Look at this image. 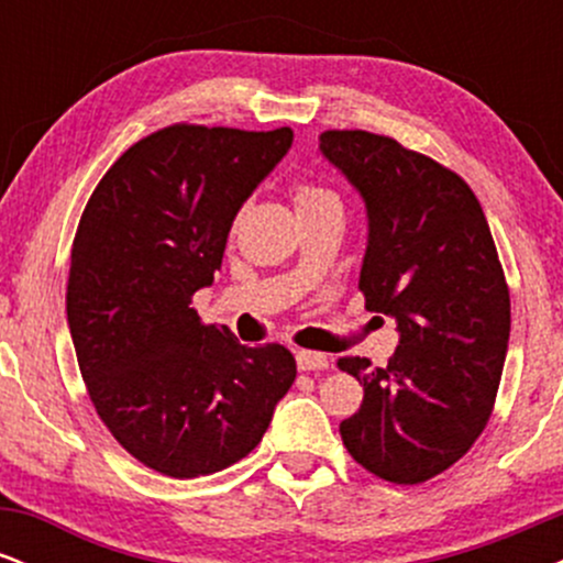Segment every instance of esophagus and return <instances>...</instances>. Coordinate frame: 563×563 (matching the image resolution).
<instances>
[{
	"mask_svg": "<svg viewBox=\"0 0 563 563\" xmlns=\"http://www.w3.org/2000/svg\"><path fill=\"white\" fill-rule=\"evenodd\" d=\"M296 365H299V371H328L331 360L320 352H307V349H299V352H296Z\"/></svg>",
	"mask_w": 563,
	"mask_h": 563,
	"instance_id": "1",
	"label": "esophagus"
}]
</instances>
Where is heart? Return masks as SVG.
Masks as SVG:
<instances>
[{"label": "heart", "instance_id": "1", "mask_svg": "<svg viewBox=\"0 0 563 563\" xmlns=\"http://www.w3.org/2000/svg\"><path fill=\"white\" fill-rule=\"evenodd\" d=\"M294 200H296V211H309L325 203H339V198H335L331 190H325V187H318V185H309V183H301L294 187Z\"/></svg>", "mask_w": 563, "mask_h": 563}]
</instances>
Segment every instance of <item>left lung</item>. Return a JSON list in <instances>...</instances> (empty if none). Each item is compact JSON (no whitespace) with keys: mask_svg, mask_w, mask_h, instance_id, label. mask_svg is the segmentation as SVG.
Listing matches in <instances>:
<instances>
[{"mask_svg":"<svg viewBox=\"0 0 563 563\" xmlns=\"http://www.w3.org/2000/svg\"><path fill=\"white\" fill-rule=\"evenodd\" d=\"M320 153L363 198L360 290L399 333L386 367L339 360L365 389L341 439L380 479L426 482L466 455L500 386L510 299L493 232L455 172L397 140L322 132Z\"/></svg>","mask_w":563,"mask_h":563,"instance_id":"1","label":"left lung"}]
</instances>
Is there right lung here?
<instances>
[{
    "instance_id": "right-lung-1",
    "label": "right lung",
    "mask_w": 563,
    "mask_h": 563,
    "mask_svg": "<svg viewBox=\"0 0 563 563\" xmlns=\"http://www.w3.org/2000/svg\"><path fill=\"white\" fill-rule=\"evenodd\" d=\"M290 142L288 126L161 129L115 161L81 214L66 296L81 378L121 448L158 474L241 461L296 378L286 346L238 344L190 307Z\"/></svg>"
}]
</instances>
